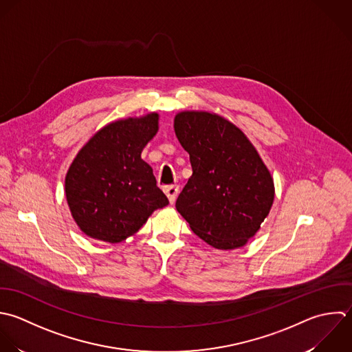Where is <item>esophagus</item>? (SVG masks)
I'll return each mask as SVG.
<instances>
[{
	"mask_svg": "<svg viewBox=\"0 0 352 352\" xmlns=\"http://www.w3.org/2000/svg\"><path fill=\"white\" fill-rule=\"evenodd\" d=\"M164 193L167 195L168 201H170L171 204H174V203H175V199H177V196H178V193H179V188H178V185H168V186L164 188Z\"/></svg>",
	"mask_w": 352,
	"mask_h": 352,
	"instance_id": "34e87169",
	"label": "esophagus"
}]
</instances>
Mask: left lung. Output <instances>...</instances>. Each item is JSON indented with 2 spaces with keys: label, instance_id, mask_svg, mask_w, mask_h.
<instances>
[{
  "label": "left lung",
  "instance_id": "8db88e82",
  "mask_svg": "<svg viewBox=\"0 0 352 352\" xmlns=\"http://www.w3.org/2000/svg\"><path fill=\"white\" fill-rule=\"evenodd\" d=\"M174 130L193 170L177 199V211L211 247L245 245L274 200V182L258 151L237 126L217 113L179 112Z\"/></svg>",
  "mask_w": 352,
  "mask_h": 352
}]
</instances>
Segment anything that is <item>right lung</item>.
<instances>
[{
    "label": "right lung",
    "mask_w": 352,
    "mask_h": 352,
    "mask_svg": "<svg viewBox=\"0 0 352 352\" xmlns=\"http://www.w3.org/2000/svg\"><path fill=\"white\" fill-rule=\"evenodd\" d=\"M157 129L156 112L116 120L78 152L65 175V196L86 236L120 243L137 233L155 210L168 204L152 167L141 159Z\"/></svg>",
    "instance_id": "right-lung-1"
}]
</instances>
